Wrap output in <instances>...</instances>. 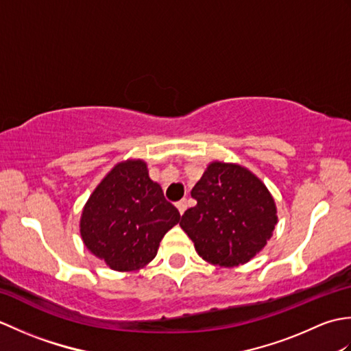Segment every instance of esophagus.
I'll return each mask as SVG.
<instances>
[{"label":"esophagus","instance_id":"obj_1","mask_svg":"<svg viewBox=\"0 0 351 351\" xmlns=\"http://www.w3.org/2000/svg\"><path fill=\"white\" fill-rule=\"evenodd\" d=\"M187 206H189V200L187 199H182V200H180V202L176 204L178 211H180L181 214H184V211L187 210Z\"/></svg>","mask_w":351,"mask_h":351}]
</instances>
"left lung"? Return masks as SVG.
<instances>
[{
	"label": "left lung",
	"instance_id": "obj_1",
	"mask_svg": "<svg viewBox=\"0 0 351 351\" xmlns=\"http://www.w3.org/2000/svg\"><path fill=\"white\" fill-rule=\"evenodd\" d=\"M197 204L184 213L181 228L210 264L235 267L265 247L278 211L264 182L240 164L213 161L191 190Z\"/></svg>",
	"mask_w": 351,
	"mask_h": 351
}]
</instances>
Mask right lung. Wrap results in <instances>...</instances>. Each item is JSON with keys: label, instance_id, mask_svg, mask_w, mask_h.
<instances>
[{"label": "right lung", "instance_id": "1", "mask_svg": "<svg viewBox=\"0 0 351 351\" xmlns=\"http://www.w3.org/2000/svg\"><path fill=\"white\" fill-rule=\"evenodd\" d=\"M181 214L167 202L143 160L116 164L88 197L80 220L86 247L111 270L132 271L155 258Z\"/></svg>", "mask_w": 351, "mask_h": 351}]
</instances>
